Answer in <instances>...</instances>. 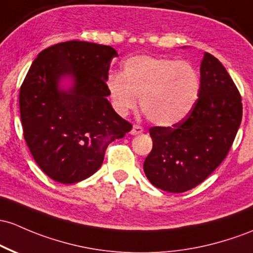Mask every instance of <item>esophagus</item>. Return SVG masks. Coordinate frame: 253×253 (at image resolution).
Masks as SVG:
<instances>
[{"mask_svg": "<svg viewBox=\"0 0 253 253\" xmlns=\"http://www.w3.org/2000/svg\"><path fill=\"white\" fill-rule=\"evenodd\" d=\"M144 132V128L141 126H138V125H134L131 131V134L132 135H137V134H140V133Z\"/></svg>", "mask_w": 253, "mask_h": 253, "instance_id": "obj_1", "label": "esophagus"}]
</instances>
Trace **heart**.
<instances>
[{
    "mask_svg": "<svg viewBox=\"0 0 253 253\" xmlns=\"http://www.w3.org/2000/svg\"><path fill=\"white\" fill-rule=\"evenodd\" d=\"M201 77L185 61L148 55L133 56L124 63L120 76L112 74L107 88L118 113L140 107L158 126H170L185 119L201 95Z\"/></svg>",
    "mask_w": 253,
    "mask_h": 253,
    "instance_id": "b5f03b06",
    "label": "heart"
}]
</instances>
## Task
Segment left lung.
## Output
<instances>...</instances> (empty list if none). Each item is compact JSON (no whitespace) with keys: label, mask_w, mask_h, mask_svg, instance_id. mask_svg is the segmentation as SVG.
<instances>
[{"label":"left lung","mask_w":253,"mask_h":253,"mask_svg":"<svg viewBox=\"0 0 253 253\" xmlns=\"http://www.w3.org/2000/svg\"><path fill=\"white\" fill-rule=\"evenodd\" d=\"M201 95L191 113L171 127H151L152 150L144 171L155 187L181 193L221 165L243 118L241 97L223 65L209 52L201 63Z\"/></svg>","instance_id":"left-lung-1"}]
</instances>
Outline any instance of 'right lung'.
I'll return each mask as SVG.
<instances>
[{
	"label": "right lung",
	"mask_w": 253,
	"mask_h": 253,
	"mask_svg": "<svg viewBox=\"0 0 253 253\" xmlns=\"http://www.w3.org/2000/svg\"><path fill=\"white\" fill-rule=\"evenodd\" d=\"M116 50L69 41L44 49L20 87L24 137L33 158L49 177L76 184L98 170L105 150L132 125L107 99L108 71ZM69 77L72 85L60 83Z\"/></svg>",
	"instance_id": "right-lung-1"
}]
</instances>
